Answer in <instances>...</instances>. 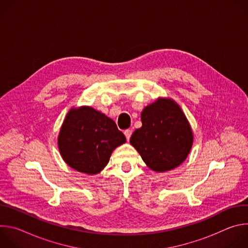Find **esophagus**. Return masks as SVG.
I'll return each instance as SVG.
<instances>
[{"label":"esophagus","instance_id":"34e87169","mask_svg":"<svg viewBox=\"0 0 248 248\" xmlns=\"http://www.w3.org/2000/svg\"><path fill=\"white\" fill-rule=\"evenodd\" d=\"M124 133V135H125V137H126V139H127V141H128L129 138H130V136H131V133H132L131 129H125Z\"/></svg>","mask_w":248,"mask_h":248}]
</instances>
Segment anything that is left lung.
Wrapping results in <instances>:
<instances>
[{"mask_svg":"<svg viewBox=\"0 0 248 248\" xmlns=\"http://www.w3.org/2000/svg\"><path fill=\"white\" fill-rule=\"evenodd\" d=\"M141 122L142 126L132 133L129 142L152 170H170L186 159L193 133L186 115L173 100L158 98L143 109Z\"/></svg>","mask_w":248,"mask_h":248,"instance_id":"left-lung-1","label":"left lung"}]
</instances>
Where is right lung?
I'll return each mask as SVG.
<instances>
[{
  "label": "right lung",
  "instance_id": "1",
  "mask_svg": "<svg viewBox=\"0 0 248 248\" xmlns=\"http://www.w3.org/2000/svg\"><path fill=\"white\" fill-rule=\"evenodd\" d=\"M125 140L112 119L83 106L66 114L58 145L62 158L70 168L96 174L107 166L112 152Z\"/></svg>",
  "mask_w": 248,
  "mask_h": 248
}]
</instances>
